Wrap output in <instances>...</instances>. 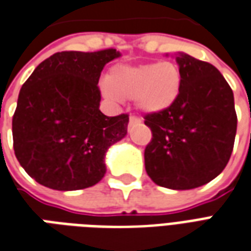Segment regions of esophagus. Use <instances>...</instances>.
Returning <instances> with one entry per match:
<instances>
[{"mask_svg":"<svg viewBox=\"0 0 251 251\" xmlns=\"http://www.w3.org/2000/svg\"><path fill=\"white\" fill-rule=\"evenodd\" d=\"M141 122V120L140 118H137V117H134V116H131L130 118H129V125H135V124H140Z\"/></svg>","mask_w":251,"mask_h":251,"instance_id":"34e87169","label":"esophagus"}]
</instances>
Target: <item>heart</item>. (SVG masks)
<instances>
[{
	"label": "heart",
	"instance_id": "obj_1",
	"mask_svg": "<svg viewBox=\"0 0 251 251\" xmlns=\"http://www.w3.org/2000/svg\"><path fill=\"white\" fill-rule=\"evenodd\" d=\"M103 92L111 100H134L145 114H159L176 103L182 90V72L172 61L111 69Z\"/></svg>",
	"mask_w": 251,
	"mask_h": 251
}]
</instances>
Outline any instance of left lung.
I'll return each mask as SVG.
<instances>
[{
  "instance_id": "left-lung-1",
  "label": "left lung",
  "mask_w": 251,
  "mask_h": 251,
  "mask_svg": "<svg viewBox=\"0 0 251 251\" xmlns=\"http://www.w3.org/2000/svg\"><path fill=\"white\" fill-rule=\"evenodd\" d=\"M176 61L182 90L170 109L145 116L153 133L145 169L158 186L189 190L210 182L227 165L237 114L233 90L218 69L185 53Z\"/></svg>"
}]
</instances>
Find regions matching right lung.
Here are the masks:
<instances>
[{"label": "right lung", "mask_w": 251, "mask_h": 251, "mask_svg": "<svg viewBox=\"0 0 251 251\" xmlns=\"http://www.w3.org/2000/svg\"><path fill=\"white\" fill-rule=\"evenodd\" d=\"M116 49L61 51L41 62L22 85L13 116V148L37 182L70 192L96 185L105 154L127 133L129 116L100 110L98 79Z\"/></svg>", "instance_id": "right-lung-1"}]
</instances>
